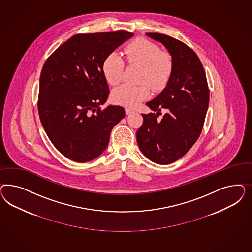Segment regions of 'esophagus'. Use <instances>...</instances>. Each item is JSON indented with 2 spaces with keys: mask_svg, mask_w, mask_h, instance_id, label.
<instances>
[{
  "mask_svg": "<svg viewBox=\"0 0 252 252\" xmlns=\"http://www.w3.org/2000/svg\"><path fill=\"white\" fill-rule=\"evenodd\" d=\"M133 113H135V110L131 109L129 107H126V115H130V114H133Z\"/></svg>",
  "mask_w": 252,
  "mask_h": 252,
  "instance_id": "esophagus-1",
  "label": "esophagus"
}]
</instances>
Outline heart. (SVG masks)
<instances>
[{
	"label": "heart",
	"mask_w": 252,
	"mask_h": 252,
	"mask_svg": "<svg viewBox=\"0 0 252 252\" xmlns=\"http://www.w3.org/2000/svg\"><path fill=\"white\" fill-rule=\"evenodd\" d=\"M124 57L130 64L141 65L140 82H147L154 90L164 87L171 75L172 61L167 54L161 53L160 48L143 38H136L124 49ZM102 74L110 85H117L122 79L125 62L117 53L108 54L102 62ZM150 87L146 83L139 85L123 84L112 92V99L125 106L136 107L150 95Z\"/></svg>",
	"instance_id": "1"
}]
</instances>
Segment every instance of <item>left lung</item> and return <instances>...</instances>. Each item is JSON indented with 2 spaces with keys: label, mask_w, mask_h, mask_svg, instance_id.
Segmentation results:
<instances>
[{
  "label": "left lung",
  "mask_w": 252,
  "mask_h": 252,
  "mask_svg": "<svg viewBox=\"0 0 252 252\" xmlns=\"http://www.w3.org/2000/svg\"><path fill=\"white\" fill-rule=\"evenodd\" d=\"M172 56V72L164 90L147 102L156 114L142 115L137 131L140 151L148 159L169 164L183 157L197 141L205 121L210 92L206 74L196 53L184 42L160 33H147ZM161 108L168 113L158 117Z\"/></svg>",
  "instance_id": "left-lung-1"
}]
</instances>
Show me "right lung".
Listing matches in <instances>:
<instances>
[{
	"label": "right lung",
	"instance_id": "1",
	"mask_svg": "<svg viewBox=\"0 0 252 252\" xmlns=\"http://www.w3.org/2000/svg\"><path fill=\"white\" fill-rule=\"evenodd\" d=\"M126 31L76 34L51 54L39 77L38 110L51 142L70 160L86 162L106 149L125 109L106 102L109 87L102 62L124 41Z\"/></svg>",
	"mask_w": 252,
	"mask_h": 252
}]
</instances>
